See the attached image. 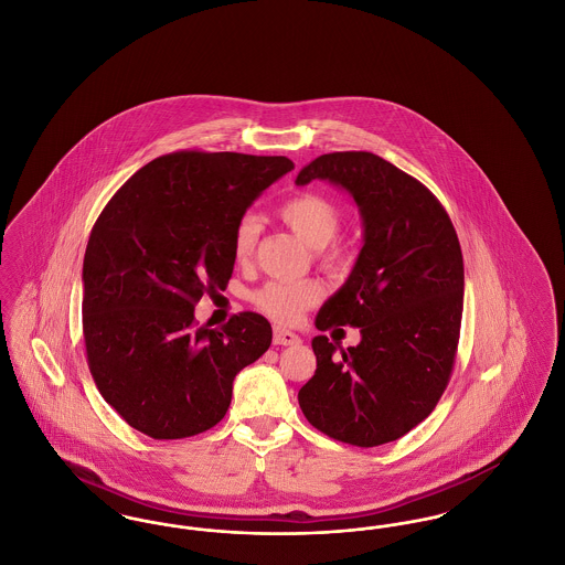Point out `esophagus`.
<instances>
[{
	"label": "esophagus",
	"mask_w": 565,
	"mask_h": 565,
	"mask_svg": "<svg viewBox=\"0 0 565 565\" xmlns=\"http://www.w3.org/2000/svg\"><path fill=\"white\" fill-rule=\"evenodd\" d=\"M273 343H275V345H298V343H300V337L295 334L292 330L275 328V332H273Z\"/></svg>",
	"instance_id": "obj_1"
}]
</instances>
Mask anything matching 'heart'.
<instances>
[{
	"label": "heart",
	"instance_id": "obj_1",
	"mask_svg": "<svg viewBox=\"0 0 565 565\" xmlns=\"http://www.w3.org/2000/svg\"><path fill=\"white\" fill-rule=\"evenodd\" d=\"M279 220L295 233L309 249H316V263L330 275L345 273L350 267V249L343 243L334 242L343 224V212L316 192H300L290 196L279 210ZM260 224L254 215H243L233 228V254L235 260L247 265L258 245ZM322 296L316 281L305 279L296 284L269 281L256 290L252 300L273 320L284 323L298 322L300 316L313 307Z\"/></svg>",
	"mask_w": 565,
	"mask_h": 565
}]
</instances>
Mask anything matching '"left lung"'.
Wrapping results in <instances>:
<instances>
[{"label":"left lung","mask_w":565,"mask_h":565,"mask_svg":"<svg viewBox=\"0 0 565 565\" xmlns=\"http://www.w3.org/2000/svg\"><path fill=\"white\" fill-rule=\"evenodd\" d=\"M328 180L360 207L364 245L350 279L326 300L318 330L360 328L343 350L316 337V375L298 392L307 422L326 436L379 447L422 424L456 364L463 258L440 201L419 180L373 152H330L296 184Z\"/></svg>","instance_id":"8db88e82"}]
</instances>
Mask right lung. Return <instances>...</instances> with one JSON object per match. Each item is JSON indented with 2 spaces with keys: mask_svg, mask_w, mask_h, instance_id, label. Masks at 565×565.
Listing matches in <instances>:
<instances>
[{
  "mask_svg": "<svg viewBox=\"0 0 565 565\" xmlns=\"http://www.w3.org/2000/svg\"><path fill=\"white\" fill-rule=\"evenodd\" d=\"M286 157L180 150L143 164L97 217L82 267L86 362L106 403L157 440L189 438L226 415L233 381L269 350L254 311L220 330L194 305L226 290L233 228Z\"/></svg>",
  "mask_w": 565,
  "mask_h": 565,
  "instance_id": "obj_1",
  "label": "right lung"
}]
</instances>
